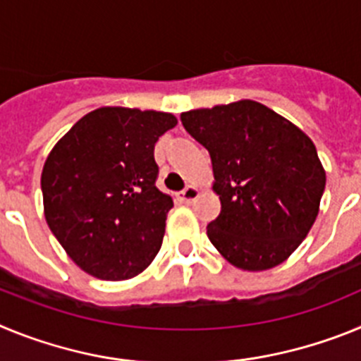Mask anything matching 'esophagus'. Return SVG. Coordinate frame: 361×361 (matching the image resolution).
Masks as SVG:
<instances>
[{
	"instance_id": "34e87169",
	"label": "esophagus",
	"mask_w": 361,
	"mask_h": 361,
	"mask_svg": "<svg viewBox=\"0 0 361 361\" xmlns=\"http://www.w3.org/2000/svg\"><path fill=\"white\" fill-rule=\"evenodd\" d=\"M199 193H200V190L197 186H188L186 190H183L180 193H178V200H183V202L190 204V202H193L197 197H199Z\"/></svg>"
}]
</instances>
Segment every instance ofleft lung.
<instances>
[{"label":"left lung","instance_id":"obj_1","mask_svg":"<svg viewBox=\"0 0 361 361\" xmlns=\"http://www.w3.org/2000/svg\"><path fill=\"white\" fill-rule=\"evenodd\" d=\"M180 121L212 157L220 215L208 237L216 251L244 271L288 260L314 224L325 190L311 139L251 99L184 111Z\"/></svg>","mask_w":361,"mask_h":361}]
</instances>
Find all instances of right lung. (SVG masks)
Listing matches in <instances>:
<instances>
[{
	"label": "right lung",
	"mask_w": 361,
	"mask_h": 361,
	"mask_svg": "<svg viewBox=\"0 0 361 361\" xmlns=\"http://www.w3.org/2000/svg\"><path fill=\"white\" fill-rule=\"evenodd\" d=\"M175 124L166 111L103 106L49 153L41 173L44 219L88 275L133 279L161 250L173 200L155 186L153 148Z\"/></svg>",
	"instance_id": "obj_1"
}]
</instances>
